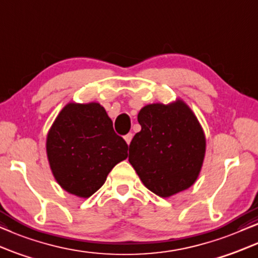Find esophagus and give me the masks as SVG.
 Instances as JSON below:
<instances>
[{
    "instance_id": "esophagus-1",
    "label": "esophagus",
    "mask_w": 258,
    "mask_h": 258,
    "mask_svg": "<svg viewBox=\"0 0 258 258\" xmlns=\"http://www.w3.org/2000/svg\"><path fill=\"white\" fill-rule=\"evenodd\" d=\"M123 138H125V142L127 143V145H130V144H131V140L133 138V135L132 133H128V135H126Z\"/></svg>"
}]
</instances>
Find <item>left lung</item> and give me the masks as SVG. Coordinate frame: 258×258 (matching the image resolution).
Masks as SVG:
<instances>
[{"label":"left lung","mask_w":258,"mask_h":258,"mask_svg":"<svg viewBox=\"0 0 258 258\" xmlns=\"http://www.w3.org/2000/svg\"><path fill=\"white\" fill-rule=\"evenodd\" d=\"M142 131L130 144L128 161L143 184L166 198L197 180L205 156L201 123L183 100L151 104L138 113Z\"/></svg>","instance_id":"8db88e82"}]
</instances>
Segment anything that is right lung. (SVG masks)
Wrapping results in <instances>:
<instances>
[{"instance_id":"obj_1","label":"right lung","mask_w":258,"mask_h":258,"mask_svg":"<svg viewBox=\"0 0 258 258\" xmlns=\"http://www.w3.org/2000/svg\"><path fill=\"white\" fill-rule=\"evenodd\" d=\"M46 149L57 183L81 198L97 192L113 167L128 156L126 142L115 135L98 102L64 106L48 132Z\"/></svg>"}]
</instances>
